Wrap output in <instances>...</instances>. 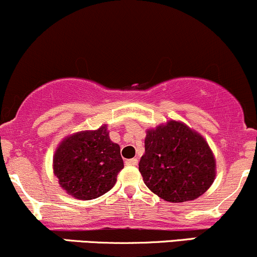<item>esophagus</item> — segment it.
Instances as JSON below:
<instances>
[{"mask_svg":"<svg viewBox=\"0 0 257 257\" xmlns=\"http://www.w3.org/2000/svg\"><path fill=\"white\" fill-rule=\"evenodd\" d=\"M125 165H129V167H136V165H138V159H137V158H133V159L125 160Z\"/></svg>","mask_w":257,"mask_h":257,"instance_id":"34e87169","label":"esophagus"}]
</instances>
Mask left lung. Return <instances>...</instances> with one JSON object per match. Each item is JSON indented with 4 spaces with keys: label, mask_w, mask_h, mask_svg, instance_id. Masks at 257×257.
I'll use <instances>...</instances> for the list:
<instances>
[{
    "label": "left lung",
    "mask_w": 257,
    "mask_h": 257,
    "mask_svg": "<svg viewBox=\"0 0 257 257\" xmlns=\"http://www.w3.org/2000/svg\"><path fill=\"white\" fill-rule=\"evenodd\" d=\"M145 185L169 203L195 200L216 177V162L208 142L183 121L147 131L145 153L139 162Z\"/></svg>",
    "instance_id": "obj_1"
}]
</instances>
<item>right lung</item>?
Wrapping results in <instances>:
<instances>
[{"instance_id":"obj_1","label":"right lung","mask_w":257,"mask_h":257,"mask_svg":"<svg viewBox=\"0 0 257 257\" xmlns=\"http://www.w3.org/2000/svg\"><path fill=\"white\" fill-rule=\"evenodd\" d=\"M123 168L120 147L110 141L107 124L69 134L53 155V173L59 185L79 200H92L109 191Z\"/></svg>"}]
</instances>
